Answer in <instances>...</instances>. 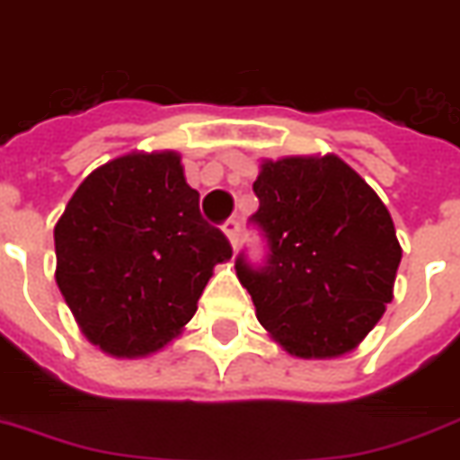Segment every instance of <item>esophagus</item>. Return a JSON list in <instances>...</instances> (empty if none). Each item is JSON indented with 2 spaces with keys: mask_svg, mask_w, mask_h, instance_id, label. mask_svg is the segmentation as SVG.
<instances>
[{
  "mask_svg": "<svg viewBox=\"0 0 460 460\" xmlns=\"http://www.w3.org/2000/svg\"><path fill=\"white\" fill-rule=\"evenodd\" d=\"M223 233H226V237L230 240L233 247L240 244V223H237V220H227L226 226H223Z\"/></svg>",
  "mask_w": 460,
  "mask_h": 460,
  "instance_id": "1",
  "label": "esophagus"
}]
</instances>
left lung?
Here are the masks:
<instances>
[{
    "instance_id": "left-lung-1",
    "label": "left lung",
    "mask_w": 460,
    "mask_h": 460,
    "mask_svg": "<svg viewBox=\"0 0 460 460\" xmlns=\"http://www.w3.org/2000/svg\"><path fill=\"white\" fill-rule=\"evenodd\" d=\"M254 193L267 267L237 257L234 271L261 327L291 357L354 351L393 300L402 259L385 203L337 155L261 160Z\"/></svg>"
}]
</instances>
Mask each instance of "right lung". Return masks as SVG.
Wrapping results in <instances>:
<instances>
[{
	"mask_svg": "<svg viewBox=\"0 0 460 460\" xmlns=\"http://www.w3.org/2000/svg\"><path fill=\"white\" fill-rule=\"evenodd\" d=\"M55 281L86 340L116 358L177 340L230 243L199 210L174 150L96 167L55 223Z\"/></svg>",
	"mask_w": 460,
	"mask_h": 460,
	"instance_id": "add662e5",
	"label": "right lung"
}]
</instances>
